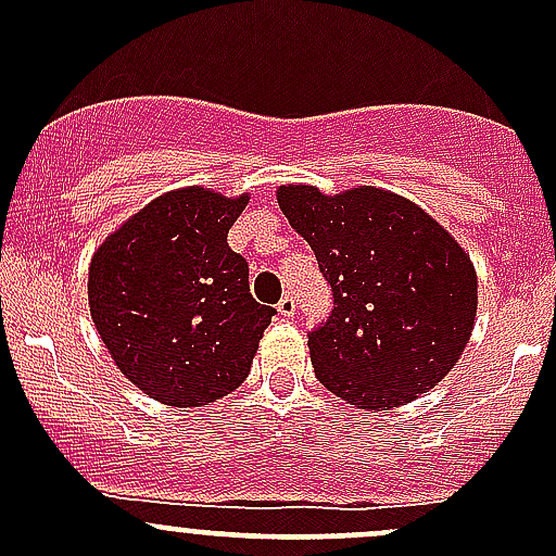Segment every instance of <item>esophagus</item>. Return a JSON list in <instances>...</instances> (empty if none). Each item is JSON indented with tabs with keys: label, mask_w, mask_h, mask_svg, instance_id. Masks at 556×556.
I'll use <instances>...</instances> for the list:
<instances>
[{
	"label": "esophagus",
	"mask_w": 556,
	"mask_h": 556,
	"mask_svg": "<svg viewBox=\"0 0 556 556\" xmlns=\"http://www.w3.org/2000/svg\"><path fill=\"white\" fill-rule=\"evenodd\" d=\"M277 312L282 314V317H293V314H295V299H293V293H285L282 299H279Z\"/></svg>",
	"instance_id": "esophagus-1"
}]
</instances>
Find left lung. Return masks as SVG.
<instances>
[{
    "label": "left lung",
    "instance_id": "1",
    "mask_svg": "<svg viewBox=\"0 0 556 556\" xmlns=\"http://www.w3.org/2000/svg\"><path fill=\"white\" fill-rule=\"evenodd\" d=\"M277 201L333 288V314L309 333L319 382L366 412L433 390L473 333L468 252L422 206L374 185L336 195L279 185Z\"/></svg>",
    "mask_w": 556,
    "mask_h": 556
}]
</instances>
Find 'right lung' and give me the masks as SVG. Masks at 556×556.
Wrapping results in <instances>:
<instances>
[{"mask_svg": "<svg viewBox=\"0 0 556 556\" xmlns=\"http://www.w3.org/2000/svg\"><path fill=\"white\" fill-rule=\"evenodd\" d=\"M250 195L201 185L159 195L93 252L88 306L123 377L166 406H210L250 374L271 306L228 228Z\"/></svg>", "mask_w": 556, "mask_h": 556, "instance_id": "right-lung-1", "label": "right lung"}]
</instances>
